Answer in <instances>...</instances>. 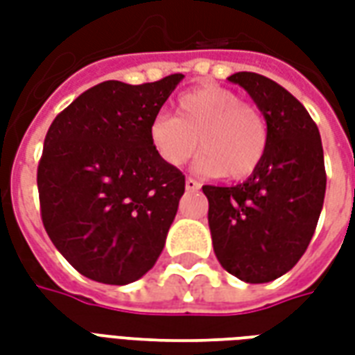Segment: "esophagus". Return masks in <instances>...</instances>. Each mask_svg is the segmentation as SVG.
Wrapping results in <instances>:
<instances>
[{
    "instance_id": "1",
    "label": "esophagus",
    "mask_w": 355,
    "mask_h": 355,
    "mask_svg": "<svg viewBox=\"0 0 355 355\" xmlns=\"http://www.w3.org/2000/svg\"><path fill=\"white\" fill-rule=\"evenodd\" d=\"M186 190H188V192H196V190H200V182L188 177L186 178Z\"/></svg>"
}]
</instances>
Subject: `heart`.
<instances>
[{
    "instance_id": "heart-1",
    "label": "heart",
    "mask_w": 355,
    "mask_h": 355,
    "mask_svg": "<svg viewBox=\"0 0 355 355\" xmlns=\"http://www.w3.org/2000/svg\"><path fill=\"white\" fill-rule=\"evenodd\" d=\"M177 114H157L148 125V142L165 165L182 167L201 144L205 152L196 167L203 175L243 180L261 167L268 148L266 121L238 93L201 85L178 98Z\"/></svg>"
}]
</instances>
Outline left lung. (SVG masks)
I'll use <instances>...</instances> for the list:
<instances>
[{
	"instance_id": "1",
	"label": "left lung",
	"mask_w": 355,
	"mask_h": 355,
	"mask_svg": "<svg viewBox=\"0 0 355 355\" xmlns=\"http://www.w3.org/2000/svg\"><path fill=\"white\" fill-rule=\"evenodd\" d=\"M268 127L261 167L236 186H203L213 249L226 272L247 283L287 274L308 249L323 198L325 163L318 125L293 94L261 73L238 72Z\"/></svg>"
}]
</instances>
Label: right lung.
<instances>
[{"label": "right lung", "instance_id": "add662e5", "mask_svg": "<svg viewBox=\"0 0 355 355\" xmlns=\"http://www.w3.org/2000/svg\"><path fill=\"white\" fill-rule=\"evenodd\" d=\"M182 78L98 83L47 131L37 165L43 226L66 261L93 282H137L162 254L184 175L154 154L148 125Z\"/></svg>", "mask_w": 355, "mask_h": 355}]
</instances>
